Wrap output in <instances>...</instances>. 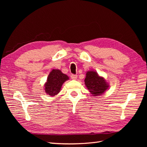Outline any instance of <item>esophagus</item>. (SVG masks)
Segmentation results:
<instances>
[{"mask_svg": "<svg viewBox=\"0 0 147 147\" xmlns=\"http://www.w3.org/2000/svg\"><path fill=\"white\" fill-rule=\"evenodd\" d=\"M77 78V75L72 74V75H71V78H72V80H76Z\"/></svg>", "mask_w": 147, "mask_h": 147, "instance_id": "34e87169", "label": "esophagus"}]
</instances>
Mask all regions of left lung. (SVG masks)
I'll list each match as a JSON object with an SVG mask.
<instances>
[{
    "label": "left lung",
    "mask_w": 147,
    "mask_h": 147,
    "mask_svg": "<svg viewBox=\"0 0 147 147\" xmlns=\"http://www.w3.org/2000/svg\"><path fill=\"white\" fill-rule=\"evenodd\" d=\"M84 83L89 91L94 96L102 94L109 87L105 80L94 71H88L86 73Z\"/></svg>",
    "instance_id": "left-lung-1"
}]
</instances>
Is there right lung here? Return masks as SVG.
Masks as SVG:
<instances>
[{"label": "right lung", "instance_id": "1", "mask_svg": "<svg viewBox=\"0 0 147 147\" xmlns=\"http://www.w3.org/2000/svg\"><path fill=\"white\" fill-rule=\"evenodd\" d=\"M69 78L59 70L53 69L49 74L47 82L45 84V90L47 94L53 96L59 93L63 84Z\"/></svg>", "mask_w": 147, "mask_h": 147}]
</instances>
